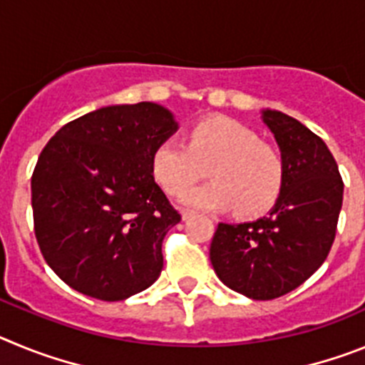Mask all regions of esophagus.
I'll return each mask as SVG.
<instances>
[{
    "mask_svg": "<svg viewBox=\"0 0 365 365\" xmlns=\"http://www.w3.org/2000/svg\"><path fill=\"white\" fill-rule=\"evenodd\" d=\"M180 215H182V219H185V221H186V219H192L193 217V212L182 210V214H180Z\"/></svg>",
    "mask_w": 365,
    "mask_h": 365,
    "instance_id": "1",
    "label": "esophagus"
}]
</instances>
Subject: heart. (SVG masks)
I'll use <instances>...</instances> for the list:
<instances>
[{"mask_svg": "<svg viewBox=\"0 0 365 365\" xmlns=\"http://www.w3.org/2000/svg\"><path fill=\"white\" fill-rule=\"evenodd\" d=\"M209 168L212 182L180 195V205L202 212L259 215L278 201L285 180L282 155L232 118H206L188 140H163L151 153V172L164 192L180 193Z\"/></svg>", "mask_w": 365, "mask_h": 365, "instance_id": "b5f03b06", "label": "heart"}]
</instances>
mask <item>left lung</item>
I'll return each mask as SVG.
<instances>
[{
	"label": "left lung",
	"mask_w": 365,
	"mask_h": 365,
	"mask_svg": "<svg viewBox=\"0 0 365 365\" xmlns=\"http://www.w3.org/2000/svg\"><path fill=\"white\" fill-rule=\"evenodd\" d=\"M285 164L278 201L256 221L219 222L210 261L228 289L252 299L294 291L327 257L344 199L338 164L327 144L276 109H261Z\"/></svg>",
	"instance_id": "8db88e82"
}]
</instances>
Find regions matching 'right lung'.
Returning <instances> with one entry per match:
<instances>
[{
	"label": "right lung",
	"instance_id": "obj_1",
	"mask_svg": "<svg viewBox=\"0 0 365 365\" xmlns=\"http://www.w3.org/2000/svg\"><path fill=\"white\" fill-rule=\"evenodd\" d=\"M179 130L155 102L106 106L58 130L32 173L34 234L71 289L120 302L157 282L163 240L180 221L151 172Z\"/></svg>",
	"mask_w": 365,
	"mask_h": 365
}]
</instances>
